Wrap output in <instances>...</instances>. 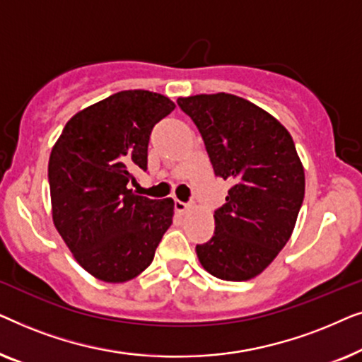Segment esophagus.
Here are the masks:
<instances>
[{"mask_svg":"<svg viewBox=\"0 0 362 362\" xmlns=\"http://www.w3.org/2000/svg\"><path fill=\"white\" fill-rule=\"evenodd\" d=\"M175 209H176V212H185L186 209H189V204H187V202H182L180 199H176L175 201Z\"/></svg>","mask_w":362,"mask_h":362,"instance_id":"esophagus-1","label":"esophagus"}]
</instances>
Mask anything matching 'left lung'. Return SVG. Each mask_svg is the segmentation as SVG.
Masks as SVG:
<instances>
[{
    "mask_svg": "<svg viewBox=\"0 0 362 362\" xmlns=\"http://www.w3.org/2000/svg\"><path fill=\"white\" fill-rule=\"evenodd\" d=\"M204 140L216 176L230 181L216 230L196 245L201 265L227 281L250 280L269 267L295 229L305 171L293 138L264 108L232 93L177 98Z\"/></svg>",
    "mask_w": 362,
    "mask_h": 362,
    "instance_id": "1",
    "label": "left lung"
}]
</instances>
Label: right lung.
Here are the masks:
<instances>
[{
    "mask_svg": "<svg viewBox=\"0 0 362 362\" xmlns=\"http://www.w3.org/2000/svg\"><path fill=\"white\" fill-rule=\"evenodd\" d=\"M150 90H123L76 113L49 158L52 221L74 259L108 284L135 279L173 224L175 201L128 187L146 171L153 127L175 110Z\"/></svg>",
    "mask_w": 362,
    "mask_h": 362,
    "instance_id": "obj_1",
    "label": "right lung"
}]
</instances>
